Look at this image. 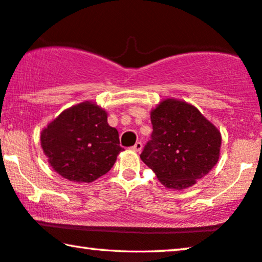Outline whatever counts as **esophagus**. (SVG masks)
Masks as SVG:
<instances>
[{
  "instance_id": "34e87169",
  "label": "esophagus",
  "mask_w": 262,
  "mask_h": 262,
  "mask_svg": "<svg viewBox=\"0 0 262 262\" xmlns=\"http://www.w3.org/2000/svg\"><path fill=\"white\" fill-rule=\"evenodd\" d=\"M132 150L136 151V152H140L143 150V144L140 142H137L134 146H132Z\"/></svg>"
}]
</instances>
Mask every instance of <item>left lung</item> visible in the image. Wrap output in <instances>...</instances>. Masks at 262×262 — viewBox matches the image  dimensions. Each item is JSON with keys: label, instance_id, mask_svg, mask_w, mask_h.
<instances>
[{"label": "left lung", "instance_id": "8db88e82", "mask_svg": "<svg viewBox=\"0 0 262 262\" xmlns=\"http://www.w3.org/2000/svg\"><path fill=\"white\" fill-rule=\"evenodd\" d=\"M154 131L140 159L165 187L184 190L218 163L220 131L195 106L165 99L151 111Z\"/></svg>", "mask_w": 262, "mask_h": 262}]
</instances>
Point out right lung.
Returning a JSON list of instances; mask_svg holds the SVG:
<instances>
[{"label":"right lung","mask_w":262,"mask_h":262,"mask_svg":"<svg viewBox=\"0 0 262 262\" xmlns=\"http://www.w3.org/2000/svg\"><path fill=\"white\" fill-rule=\"evenodd\" d=\"M51 167L70 182L91 183L111 170L119 152L118 131L97 104L83 102L64 110L41 134Z\"/></svg>","instance_id":"add662e5"}]
</instances>
